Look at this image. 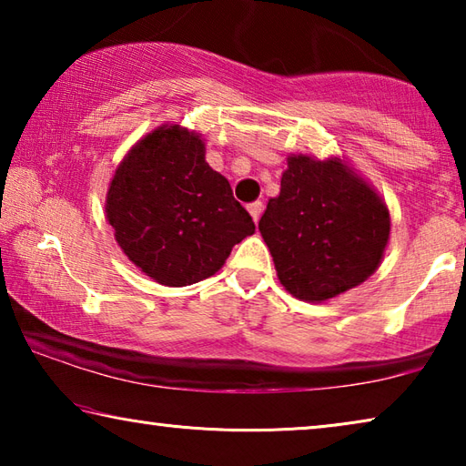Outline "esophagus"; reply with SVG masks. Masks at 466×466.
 Instances as JSON below:
<instances>
[{"label":"esophagus","instance_id":"1","mask_svg":"<svg viewBox=\"0 0 466 466\" xmlns=\"http://www.w3.org/2000/svg\"><path fill=\"white\" fill-rule=\"evenodd\" d=\"M247 209H248V214L252 216V219H255V222H258V218H261V214H263V203L261 201H255V203H250Z\"/></svg>","mask_w":466,"mask_h":466}]
</instances>
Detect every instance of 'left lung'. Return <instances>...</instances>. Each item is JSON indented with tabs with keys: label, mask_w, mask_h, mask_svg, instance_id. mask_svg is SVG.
Masks as SVG:
<instances>
[{
	"label": "left lung",
	"mask_w": 466,
	"mask_h": 466,
	"mask_svg": "<svg viewBox=\"0 0 466 466\" xmlns=\"http://www.w3.org/2000/svg\"><path fill=\"white\" fill-rule=\"evenodd\" d=\"M258 230L281 286L306 302H322L376 271L390 218L374 188L341 160L291 156Z\"/></svg>",
	"instance_id": "1"
}]
</instances>
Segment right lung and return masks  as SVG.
I'll list each match as a JSON object with an SVG mask.
<instances>
[{"mask_svg":"<svg viewBox=\"0 0 466 466\" xmlns=\"http://www.w3.org/2000/svg\"><path fill=\"white\" fill-rule=\"evenodd\" d=\"M106 218L129 261L162 286L214 275L234 244L255 232L230 183L205 162L197 133H149L125 156L106 195Z\"/></svg>","mask_w":466,"mask_h":466,"instance_id":"1","label":"right lung"}]
</instances>
